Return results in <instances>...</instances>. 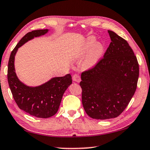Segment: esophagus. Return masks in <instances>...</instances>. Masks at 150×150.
<instances>
[{
    "label": "esophagus",
    "mask_w": 150,
    "mask_h": 150,
    "mask_svg": "<svg viewBox=\"0 0 150 150\" xmlns=\"http://www.w3.org/2000/svg\"><path fill=\"white\" fill-rule=\"evenodd\" d=\"M73 80L75 82H77L79 83L81 81V78H80V76L77 74H75L73 76Z\"/></svg>",
    "instance_id": "34e87169"
}]
</instances>
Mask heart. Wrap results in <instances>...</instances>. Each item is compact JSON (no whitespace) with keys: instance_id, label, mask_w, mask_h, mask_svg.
I'll use <instances>...</instances> for the list:
<instances>
[{"instance_id":"b5f03b06","label":"heart","mask_w":150,"mask_h":150,"mask_svg":"<svg viewBox=\"0 0 150 150\" xmlns=\"http://www.w3.org/2000/svg\"><path fill=\"white\" fill-rule=\"evenodd\" d=\"M88 51L89 52L83 62V66L87 69H91L98 63L103 55L105 47L101 42H97L95 37H89L77 51V57L81 58L83 57Z\"/></svg>"}]
</instances>
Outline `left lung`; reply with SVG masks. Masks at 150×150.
<instances>
[{"label": "left lung", "mask_w": 150, "mask_h": 150, "mask_svg": "<svg viewBox=\"0 0 150 150\" xmlns=\"http://www.w3.org/2000/svg\"><path fill=\"white\" fill-rule=\"evenodd\" d=\"M108 33L111 42L103 58L81 77L83 106L96 120L120 115L134 96L139 77V64L128 42Z\"/></svg>", "instance_id": "obj_1"}]
</instances>
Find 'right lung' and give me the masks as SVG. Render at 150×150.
Wrapping results in <instances>:
<instances>
[{
	"instance_id": "right-lung-1",
	"label": "right lung",
	"mask_w": 150,
	"mask_h": 150,
	"mask_svg": "<svg viewBox=\"0 0 150 150\" xmlns=\"http://www.w3.org/2000/svg\"><path fill=\"white\" fill-rule=\"evenodd\" d=\"M48 31V29H42L27 33L11 52L8 64V85L18 107L26 113L39 118H48L57 112L64 93L72 83L71 76L67 74L64 77H53L39 86H27L16 76L15 57L18 49L25 42Z\"/></svg>"
}]
</instances>
